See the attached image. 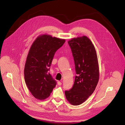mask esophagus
<instances>
[{"instance_id": "34e87169", "label": "esophagus", "mask_w": 125, "mask_h": 125, "mask_svg": "<svg viewBox=\"0 0 125 125\" xmlns=\"http://www.w3.org/2000/svg\"><path fill=\"white\" fill-rule=\"evenodd\" d=\"M57 84H58V85H61L62 84V83H61V82L59 81V82H58V83H57Z\"/></svg>"}]
</instances>
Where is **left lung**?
Segmentation results:
<instances>
[{
  "label": "left lung",
  "mask_w": 125,
  "mask_h": 125,
  "mask_svg": "<svg viewBox=\"0 0 125 125\" xmlns=\"http://www.w3.org/2000/svg\"><path fill=\"white\" fill-rule=\"evenodd\" d=\"M75 65L77 75L73 87L65 92L66 99L73 105L84 102L94 92L99 78L96 51L86 36L74 38L68 41Z\"/></svg>",
  "instance_id": "8db88e82"
}]
</instances>
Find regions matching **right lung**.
<instances>
[{
  "instance_id": "add662e5",
  "label": "right lung",
  "mask_w": 125,
  "mask_h": 125,
  "mask_svg": "<svg viewBox=\"0 0 125 125\" xmlns=\"http://www.w3.org/2000/svg\"><path fill=\"white\" fill-rule=\"evenodd\" d=\"M65 40L51 35H39L31 44L27 57L25 69V83L31 94L42 100L48 97L56 84L48 72L56 51Z\"/></svg>"
}]
</instances>
